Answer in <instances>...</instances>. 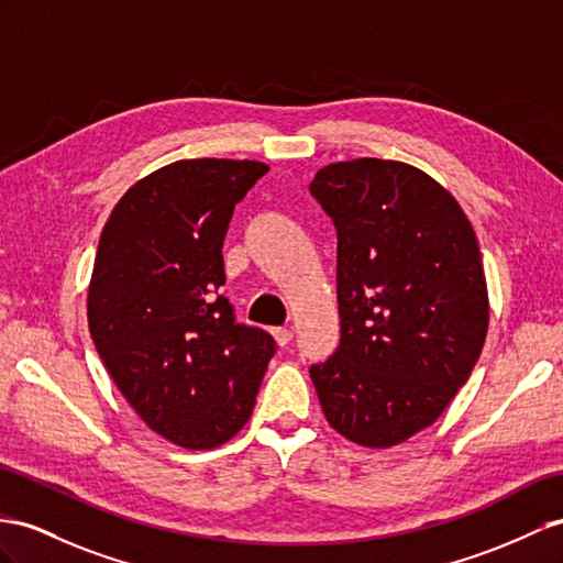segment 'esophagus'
I'll return each instance as SVG.
<instances>
[{
	"mask_svg": "<svg viewBox=\"0 0 563 563\" xmlns=\"http://www.w3.org/2000/svg\"><path fill=\"white\" fill-rule=\"evenodd\" d=\"M271 335L276 338V342L280 344V347H285V344L292 342V330L290 328H273Z\"/></svg>",
	"mask_w": 563,
	"mask_h": 563,
	"instance_id": "obj_1",
	"label": "esophagus"
}]
</instances>
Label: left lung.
Listing matches in <instances>:
<instances>
[{"mask_svg":"<svg viewBox=\"0 0 563 563\" xmlns=\"http://www.w3.org/2000/svg\"><path fill=\"white\" fill-rule=\"evenodd\" d=\"M311 195L338 228L340 347L311 366L325 421L371 450L440 419L483 352L489 301L478 238L421 168L354 158Z\"/></svg>","mask_w":563,"mask_h":563,"instance_id":"8db88e82","label":"left lung"}]
</instances>
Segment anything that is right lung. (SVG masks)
I'll return each mask as SVG.
<instances>
[{
  "label": "right lung",
  "instance_id": "right-lung-1",
  "mask_svg": "<svg viewBox=\"0 0 563 563\" xmlns=\"http://www.w3.org/2000/svg\"><path fill=\"white\" fill-rule=\"evenodd\" d=\"M268 170L250 158H183L137 180L99 238L88 325L111 380L164 440L211 450L250 421L276 342L235 323L223 238Z\"/></svg>",
  "mask_w": 563,
  "mask_h": 563
}]
</instances>
